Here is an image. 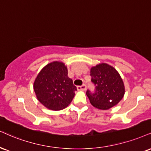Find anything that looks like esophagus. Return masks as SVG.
Masks as SVG:
<instances>
[{
  "instance_id": "34e87169",
  "label": "esophagus",
  "mask_w": 151,
  "mask_h": 151,
  "mask_svg": "<svg viewBox=\"0 0 151 151\" xmlns=\"http://www.w3.org/2000/svg\"><path fill=\"white\" fill-rule=\"evenodd\" d=\"M77 89H78V90H83V91H85V90H86L87 87H86V85H85V84H83V85H78V86H77Z\"/></svg>"
}]
</instances>
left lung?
<instances>
[{"label":"left lung","instance_id":"obj_1","mask_svg":"<svg viewBox=\"0 0 151 151\" xmlns=\"http://www.w3.org/2000/svg\"><path fill=\"white\" fill-rule=\"evenodd\" d=\"M94 92L87 90V96L93 106L107 110L119 103L124 94V86L120 74L113 67L102 63L90 70Z\"/></svg>","mask_w":151,"mask_h":151}]
</instances>
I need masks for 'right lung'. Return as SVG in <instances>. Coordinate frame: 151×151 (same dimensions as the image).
<instances>
[{
	"label": "right lung",
	"mask_w": 151,
	"mask_h": 151,
	"mask_svg": "<svg viewBox=\"0 0 151 151\" xmlns=\"http://www.w3.org/2000/svg\"><path fill=\"white\" fill-rule=\"evenodd\" d=\"M37 99L52 111L62 110L69 105L77 88L68 78L64 63L54 61L39 73L33 84Z\"/></svg>",
	"instance_id": "right-lung-1"
}]
</instances>
